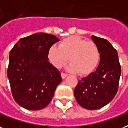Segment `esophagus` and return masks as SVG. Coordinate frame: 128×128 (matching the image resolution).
<instances>
[{"mask_svg":"<svg viewBox=\"0 0 128 128\" xmlns=\"http://www.w3.org/2000/svg\"><path fill=\"white\" fill-rule=\"evenodd\" d=\"M67 76H68V74H67L61 73V78H63V79H64V78H66Z\"/></svg>","mask_w":128,"mask_h":128,"instance_id":"34e87169","label":"esophagus"}]
</instances>
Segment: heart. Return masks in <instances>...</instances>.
Instances as JSON below:
<instances>
[{
	"instance_id": "b5f03b06",
	"label": "heart",
	"mask_w": 128,
	"mask_h": 128,
	"mask_svg": "<svg viewBox=\"0 0 128 128\" xmlns=\"http://www.w3.org/2000/svg\"><path fill=\"white\" fill-rule=\"evenodd\" d=\"M48 57L56 68H61L68 62V71L80 75H88L98 67L100 52L93 42H86L78 36H71L63 40L58 46H52L48 52Z\"/></svg>"
}]
</instances>
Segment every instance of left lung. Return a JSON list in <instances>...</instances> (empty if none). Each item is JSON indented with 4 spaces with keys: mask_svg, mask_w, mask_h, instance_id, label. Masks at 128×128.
Returning <instances> with one entry per match:
<instances>
[{
    "mask_svg": "<svg viewBox=\"0 0 128 128\" xmlns=\"http://www.w3.org/2000/svg\"><path fill=\"white\" fill-rule=\"evenodd\" d=\"M100 52L96 70L78 81L74 96L79 105L88 110L101 108L116 95L122 73L118 53L108 40L91 36Z\"/></svg>",
    "mask_w": 128,
    "mask_h": 128,
    "instance_id": "obj_1",
    "label": "left lung"
}]
</instances>
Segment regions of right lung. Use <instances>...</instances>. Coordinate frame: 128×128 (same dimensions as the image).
<instances>
[{
	"instance_id": "right-lung-1",
	"label": "right lung",
	"mask_w": 128,
	"mask_h": 128,
	"mask_svg": "<svg viewBox=\"0 0 128 128\" xmlns=\"http://www.w3.org/2000/svg\"><path fill=\"white\" fill-rule=\"evenodd\" d=\"M58 41L53 34L38 32L20 39L10 51L7 77L15 101L24 108H45L61 82L60 72L48 58Z\"/></svg>"
}]
</instances>
